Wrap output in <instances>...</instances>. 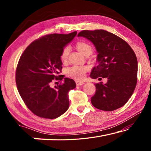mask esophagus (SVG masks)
Returning <instances> with one entry per match:
<instances>
[{
    "instance_id": "34e87169",
    "label": "esophagus",
    "mask_w": 151,
    "mask_h": 151,
    "mask_svg": "<svg viewBox=\"0 0 151 151\" xmlns=\"http://www.w3.org/2000/svg\"><path fill=\"white\" fill-rule=\"evenodd\" d=\"M84 82H81V81H76V86H81V85H84Z\"/></svg>"
}]
</instances>
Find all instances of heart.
<instances>
[{
    "label": "heart",
    "instance_id": "obj_1",
    "mask_svg": "<svg viewBox=\"0 0 151 151\" xmlns=\"http://www.w3.org/2000/svg\"><path fill=\"white\" fill-rule=\"evenodd\" d=\"M76 48L84 55H86L88 53H91V54L92 51H93V48H92L91 46L85 42H77ZM69 47L67 46V47L64 48L60 55V60L63 62H66V60H67L68 55H69ZM86 71H87V68L86 66L74 65L66 68L65 73L68 77L75 79V80L77 81H81L85 77Z\"/></svg>",
    "mask_w": 151,
    "mask_h": 151
}]
</instances>
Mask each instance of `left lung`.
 I'll list each match as a JSON object with an SVG mask.
<instances>
[{
    "mask_svg": "<svg viewBox=\"0 0 151 151\" xmlns=\"http://www.w3.org/2000/svg\"><path fill=\"white\" fill-rule=\"evenodd\" d=\"M78 37L91 41L98 52V65L92 70L91 77L107 78L105 84H95L92 104L104 111L121 108L129 101L137 85L138 63L133 50L125 40L106 30H82Z\"/></svg>",
    "mask_w": 151,
    "mask_h": 151,
    "instance_id": "obj_1",
    "label": "left lung"
}]
</instances>
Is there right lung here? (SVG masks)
Instances as JSON below:
<instances>
[{"mask_svg": "<svg viewBox=\"0 0 151 151\" xmlns=\"http://www.w3.org/2000/svg\"><path fill=\"white\" fill-rule=\"evenodd\" d=\"M50 34L39 38L28 46L18 63L16 84L20 96L30 111L44 119L62 115L69 106L68 93L76 87L73 79L51 88L53 80H62L60 55L65 46L76 35Z\"/></svg>", "mask_w": 151, "mask_h": 151, "instance_id": "obj_1", "label": "right lung"}]
</instances>
